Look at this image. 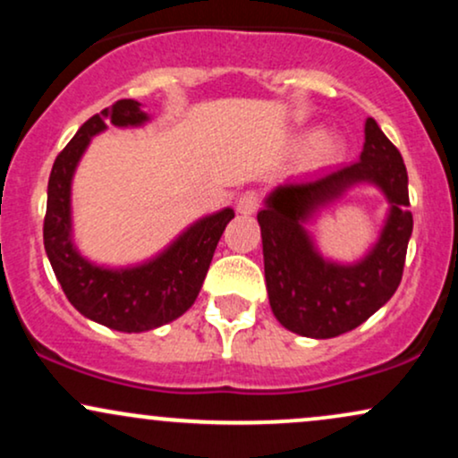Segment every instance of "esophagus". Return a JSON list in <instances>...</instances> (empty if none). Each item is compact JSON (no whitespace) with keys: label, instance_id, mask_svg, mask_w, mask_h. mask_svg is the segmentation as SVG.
Instances as JSON below:
<instances>
[{"label":"esophagus","instance_id":"obj_1","mask_svg":"<svg viewBox=\"0 0 458 458\" xmlns=\"http://www.w3.org/2000/svg\"><path fill=\"white\" fill-rule=\"evenodd\" d=\"M260 204V193L259 191H245L236 198V211L241 215H251L256 213Z\"/></svg>","mask_w":458,"mask_h":458}]
</instances>
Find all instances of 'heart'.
Wrapping results in <instances>:
<instances>
[{"label":"heart","instance_id":"1","mask_svg":"<svg viewBox=\"0 0 458 458\" xmlns=\"http://www.w3.org/2000/svg\"><path fill=\"white\" fill-rule=\"evenodd\" d=\"M303 144H308L303 148V163L308 167H325L329 163H334L343 152V144L338 138H334L331 133H312L303 140Z\"/></svg>","mask_w":458,"mask_h":458}]
</instances>
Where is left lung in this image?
Here are the masks:
<instances>
[{"mask_svg": "<svg viewBox=\"0 0 458 458\" xmlns=\"http://www.w3.org/2000/svg\"><path fill=\"white\" fill-rule=\"evenodd\" d=\"M360 161L312 178L277 185L259 213L265 280L276 318L306 338H335L390 301L403 277L413 217L407 167L379 124L366 120ZM370 182L391 202L380 241L355 266L325 261L302 224L353 184Z\"/></svg>", "mask_w": 458, "mask_h": 458, "instance_id": "left-lung-1", "label": "left lung"}]
</instances>
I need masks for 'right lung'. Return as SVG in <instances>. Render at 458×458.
<instances>
[{"label": "right lung", "mask_w": 458, "mask_h": 458, "mask_svg": "<svg viewBox=\"0 0 458 458\" xmlns=\"http://www.w3.org/2000/svg\"><path fill=\"white\" fill-rule=\"evenodd\" d=\"M146 120L148 114L133 98L115 101L92 115L55 157L47 187L45 251L62 291L83 317L124 334L161 327L193 306L215 247L234 217L233 208H224L198 219L159 256L127 269L98 267L79 254L71 224V182L77 163L90 140L107 124L140 127Z\"/></svg>", "instance_id": "right-lung-1"}]
</instances>
